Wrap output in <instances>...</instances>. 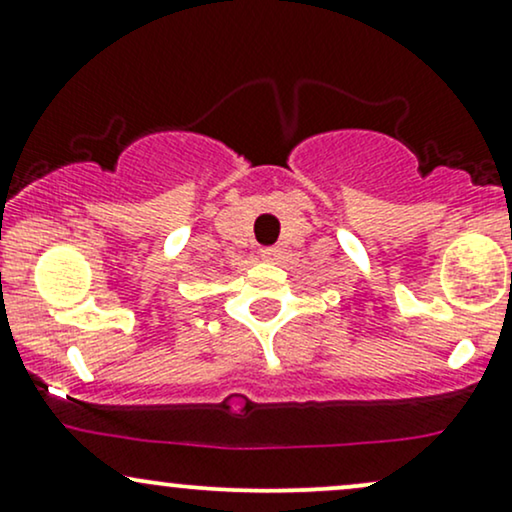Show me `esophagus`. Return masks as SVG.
<instances>
[{"instance_id": "1", "label": "esophagus", "mask_w": 512, "mask_h": 512, "mask_svg": "<svg viewBox=\"0 0 512 512\" xmlns=\"http://www.w3.org/2000/svg\"><path fill=\"white\" fill-rule=\"evenodd\" d=\"M260 255H262L264 262H276V260H279L281 250L279 248H262Z\"/></svg>"}]
</instances>
